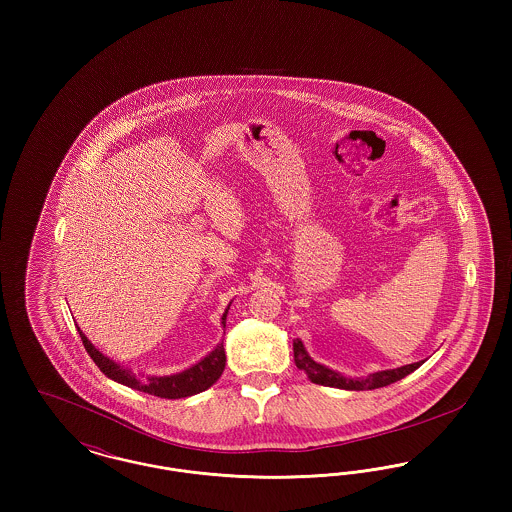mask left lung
<instances>
[{"label": "left lung", "mask_w": 512, "mask_h": 512, "mask_svg": "<svg viewBox=\"0 0 512 512\" xmlns=\"http://www.w3.org/2000/svg\"><path fill=\"white\" fill-rule=\"evenodd\" d=\"M293 361H295V366L299 370H303L307 374V378L313 384L349 391L376 390V388L390 386L393 382H397V380L405 378L407 374L414 372L418 366L424 363V361H420V363L399 366V368H391V370H380V372H374L366 378H345V376H341L340 372L313 361L309 357V353L305 351V345L301 340L293 341Z\"/></svg>", "instance_id": "1"}]
</instances>
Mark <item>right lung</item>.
Wrapping results in <instances>:
<instances>
[{"label": "right lung", "instance_id": "1", "mask_svg": "<svg viewBox=\"0 0 512 512\" xmlns=\"http://www.w3.org/2000/svg\"><path fill=\"white\" fill-rule=\"evenodd\" d=\"M230 305L226 307L224 315H222V326H226V315H228ZM80 340L84 343L88 355L92 357V361L98 365L99 370L119 382L122 386H128L132 390L144 391L149 395H157L163 399H180V397H190L195 393L209 390L222 374L224 365H226V355H224V345L219 343L207 357H203L199 363L194 366L171 374V376H147L146 380H142L140 376H136L128 366H121L115 361H111L109 357H105L99 349L94 347V343L88 340L82 330L78 328Z\"/></svg>", "mask_w": 512, "mask_h": 512}]
</instances>
